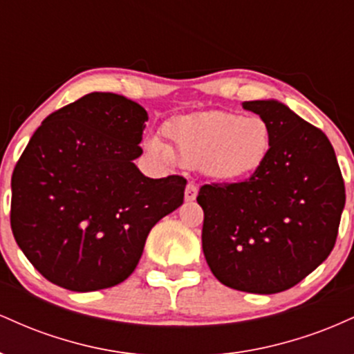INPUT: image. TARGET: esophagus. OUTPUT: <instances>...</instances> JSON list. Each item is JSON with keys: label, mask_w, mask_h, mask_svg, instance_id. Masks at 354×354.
Segmentation results:
<instances>
[{"label": "esophagus", "mask_w": 354, "mask_h": 354, "mask_svg": "<svg viewBox=\"0 0 354 354\" xmlns=\"http://www.w3.org/2000/svg\"><path fill=\"white\" fill-rule=\"evenodd\" d=\"M198 196V186L194 185V183H188V186H186L185 189V200L186 201H194Z\"/></svg>", "instance_id": "obj_1"}]
</instances>
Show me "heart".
Wrapping results in <instances>:
<instances>
[{
  "label": "heart",
  "mask_w": 354,
  "mask_h": 354,
  "mask_svg": "<svg viewBox=\"0 0 354 354\" xmlns=\"http://www.w3.org/2000/svg\"><path fill=\"white\" fill-rule=\"evenodd\" d=\"M168 143L146 140L145 148L161 161L176 158L214 181L248 180L266 165L273 146L271 126L263 116L231 111H206L168 121Z\"/></svg>",
  "instance_id": "b5f03b06"
}]
</instances>
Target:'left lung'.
<instances>
[{"instance_id": "left-lung-1", "label": "left lung", "mask_w": 354, "mask_h": 354, "mask_svg": "<svg viewBox=\"0 0 354 354\" xmlns=\"http://www.w3.org/2000/svg\"><path fill=\"white\" fill-rule=\"evenodd\" d=\"M243 108L271 126L266 165L239 183L200 188L203 253L225 286L258 295L290 290L331 253L344 208V181L321 129L276 100Z\"/></svg>"}]
</instances>
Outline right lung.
I'll return each instance as SVG.
<instances>
[{
  "mask_svg": "<svg viewBox=\"0 0 354 354\" xmlns=\"http://www.w3.org/2000/svg\"><path fill=\"white\" fill-rule=\"evenodd\" d=\"M148 113L115 93H89L51 113L11 178V230L48 281L71 291L124 281L149 231L180 208L186 180L145 176Z\"/></svg>",
  "mask_w": 354,
  "mask_h": 354,
  "instance_id": "right-lung-1",
  "label": "right lung"
}]
</instances>
